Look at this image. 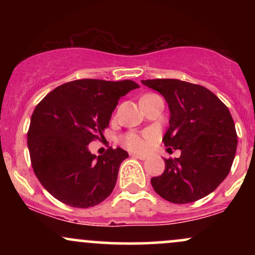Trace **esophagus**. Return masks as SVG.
<instances>
[{
	"mask_svg": "<svg viewBox=\"0 0 255 255\" xmlns=\"http://www.w3.org/2000/svg\"><path fill=\"white\" fill-rule=\"evenodd\" d=\"M130 156L133 157V158H137V159H141V160H144V159H146V157L145 154H139V153H130Z\"/></svg>",
	"mask_w": 255,
	"mask_h": 255,
	"instance_id": "34e87169",
	"label": "esophagus"
}]
</instances>
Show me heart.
<instances>
[{
  "instance_id": "heart-1",
  "label": "heart",
  "mask_w": 255,
  "mask_h": 255,
  "mask_svg": "<svg viewBox=\"0 0 255 255\" xmlns=\"http://www.w3.org/2000/svg\"><path fill=\"white\" fill-rule=\"evenodd\" d=\"M124 142L128 148H130V150H133V151L145 150L146 145H147L146 139H144V137L139 136L137 134H134V133L127 134V135L125 136Z\"/></svg>"
}]
</instances>
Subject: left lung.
I'll use <instances>...</instances> for the list:
<instances>
[{"label":"left lung","mask_w":255,"mask_h":255,"mask_svg":"<svg viewBox=\"0 0 255 255\" xmlns=\"http://www.w3.org/2000/svg\"><path fill=\"white\" fill-rule=\"evenodd\" d=\"M168 103L166 147L180 150L178 158L164 159L160 176L151 184L158 195L174 204H188L212 193L229 174L238 147L230 111L206 87L178 80H141Z\"/></svg>","instance_id":"8db88e82"}]
</instances>
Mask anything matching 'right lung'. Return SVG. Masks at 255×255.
Returning <instances> with one entry per match:
<instances>
[{
	"mask_svg": "<svg viewBox=\"0 0 255 255\" xmlns=\"http://www.w3.org/2000/svg\"><path fill=\"white\" fill-rule=\"evenodd\" d=\"M137 87L131 80L81 79L56 87L37 105L27 146L34 174L52 197L86 209L111 194L127 151L110 147L97 157L87 145L103 135L119 99Z\"/></svg>",
	"mask_w": 255,
	"mask_h": 255,
	"instance_id": "1",
	"label": "right lung"
}]
</instances>
